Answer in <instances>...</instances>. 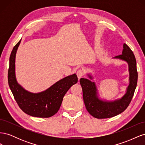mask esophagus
Segmentation results:
<instances>
[{
    "instance_id": "1",
    "label": "esophagus",
    "mask_w": 145,
    "mask_h": 145,
    "mask_svg": "<svg viewBox=\"0 0 145 145\" xmlns=\"http://www.w3.org/2000/svg\"><path fill=\"white\" fill-rule=\"evenodd\" d=\"M84 74H85V72H84V71H83V69H78V71H77V77H78V79H80V78L82 77V76H83V75H84Z\"/></svg>"
}]
</instances>
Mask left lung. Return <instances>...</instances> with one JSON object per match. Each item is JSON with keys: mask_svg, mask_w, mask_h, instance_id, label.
Segmentation results:
<instances>
[{"mask_svg": "<svg viewBox=\"0 0 145 145\" xmlns=\"http://www.w3.org/2000/svg\"><path fill=\"white\" fill-rule=\"evenodd\" d=\"M115 58L125 60L129 65V85L126 93L121 99L111 102H103L97 97L96 88L94 82L84 78L80 80L86 108L90 114L95 118H107L120 114L128 108L133 97L138 78L135 56L131 48L124 43L122 54L115 57ZM89 78L92 77L89 76Z\"/></svg>", "mask_w": 145, "mask_h": 145, "instance_id": "obj_1", "label": "left lung"}]
</instances>
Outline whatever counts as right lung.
I'll list each match as a JSON object with an SVG mask.
<instances>
[{"mask_svg": "<svg viewBox=\"0 0 145 145\" xmlns=\"http://www.w3.org/2000/svg\"><path fill=\"white\" fill-rule=\"evenodd\" d=\"M20 41L13 48L10 57L8 84L17 105L25 113L36 117H50L57 112L64 95L70 88L77 83L78 78L76 74L69 76L38 94L25 90L17 83L15 76V57Z\"/></svg>", "mask_w": 145, "mask_h": 145, "instance_id": "obj_1", "label": "right lung"}]
</instances>
